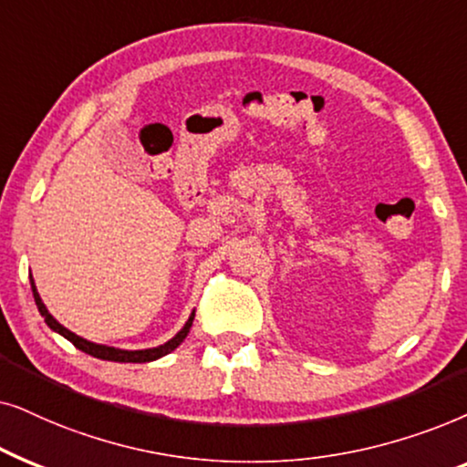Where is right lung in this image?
Listing matches in <instances>:
<instances>
[{"label": "right lung", "mask_w": 467, "mask_h": 467, "mask_svg": "<svg viewBox=\"0 0 467 467\" xmlns=\"http://www.w3.org/2000/svg\"><path fill=\"white\" fill-rule=\"evenodd\" d=\"M31 292H34V301H36V306H38L40 316H42V318H45V322L48 325V328H51V331L59 333L61 337H66L67 341H72V344L77 346L78 350H83L85 354H91V357L102 358V360H115V363H151V360H158L161 357H166V354H171L179 344H182L185 337H188V333H190V328H192V322H194V312H192L188 322H185L182 331H179L175 337H171L169 341H166V344H161L158 348H145V350H123V348L96 344V341L78 337L77 333H72L70 328H66L64 325H59V322L53 318L51 312H48L45 303H42V298L38 295V288H36L34 279H31Z\"/></svg>", "instance_id": "1"}]
</instances>
